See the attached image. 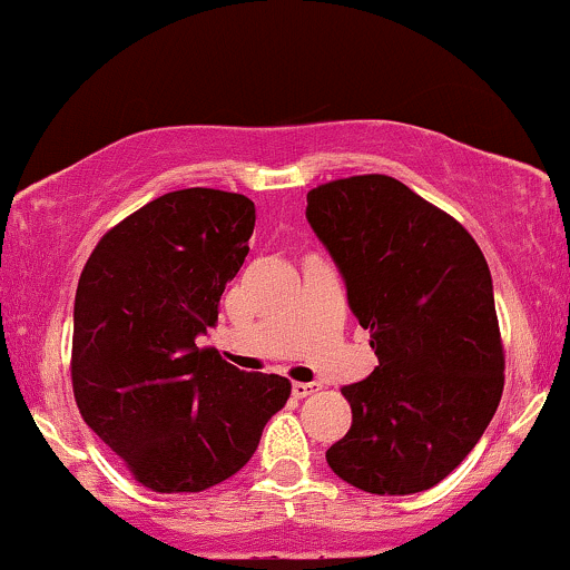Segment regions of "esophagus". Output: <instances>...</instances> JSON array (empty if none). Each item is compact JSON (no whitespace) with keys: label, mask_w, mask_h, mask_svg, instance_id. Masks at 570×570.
I'll return each instance as SVG.
<instances>
[{"label":"esophagus","mask_w":570,"mask_h":570,"mask_svg":"<svg viewBox=\"0 0 570 570\" xmlns=\"http://www.w3.org/2000/svg\"><path fill=\"white\" fill-rule=\"evenodd\" d=\"M318 389H322L318 383H292V396L294 399H305V396L316 394Z\"/></svg>","instance_id":"obj_1"}]
</instances>
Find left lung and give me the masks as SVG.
Wrapping results in <instances>:
<instances>
[{
    "label": "left lung",
    "instance_id": "1",
    "mask_svg": "<svg viewBox=\"0 0 570 570\" xmlns=\"http://www.w3.org/2000/svg\"><path fill=\"white\" fill-rule=\"evenodd\" d=\"M305 217L332 254L377 356L345 385L351 429L326 450L340 480L377 495L434 488L501 402L493 278L476 240L394 176H348L307 193Z\"/></svg>",
    "mask_w": 570,
    "mask_h": 570
}]
</instances>
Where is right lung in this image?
<instances>
[{
    "mask_svg": "<svg viewBox=\"0 0 570 570\" xmlns=\"http://www.w3.org/2000/svg\"><path fill=\"white\" fill-rule=\"evenodd\" d=\"M246 195L189 187L149 200L98 240L75 297L71 389L82 421L155 493L219 485L257 450L292 383L240 372L195 337L254 233Z\"/></svg>",
    "mask_w": 570,
    "mask_h": 570,
    "instance_id": "right-lung-1",
    "label": "right lung"
}]
</instances>
